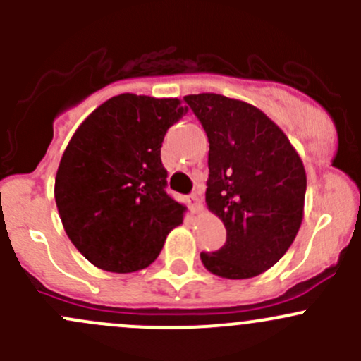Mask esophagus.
<instances>
[{
  "label": "esophagus",
  "mask_w": 361,
  "mask_h": 361,
  "mask_svg": "<svg viewBox=\"0 0 361 361\" xmlns=\"http://www.w3.org/2000/svg\"><path fill=\"white\" fill-rule=\"evenodd\" d=\"M187 204L188 207H190L194 213H199V211H202V199L199 197V194H190L187 197Z\"/></svg>",
  "instance_id": "1"
}]
</instances>
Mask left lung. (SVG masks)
<instances>
[{
    "label": "left lung",
    "mask_w": 361,
    "mask_h": 361,
    "mask_svg": "<svg viewBox=\"0 0 361 361\" xmlns=\"http://www.w3.org/2000/svg\"><path fill=\"white\" fill-rule=\"evenodd\" d=\"M185 101L209 141L207 209L227 228L225 245L201 253V260L220 278H255L288 251L300 228L304 164L286 134L253 104L213 92Z\"/></svg>",
    "instance_id": "1"
}]
</instances>
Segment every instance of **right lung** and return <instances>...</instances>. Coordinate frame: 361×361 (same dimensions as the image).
Instances as JSON below:
<instances>
[{
  "instance_id": "right-lung-1",
  "label": "right lung",
  "mask_w": 361,
  "mask_h": 361,
  "mask_svg": "<svg viewBox=\"0 0 361 361\" xmlns=\"http://www.w3.org/2000/svg\"><path fill=\"white\" fill-rule=\"evenodd\" d=\"M188 111L178 97L118 94L90 113L69 140L56 174L68 238L108 272L148 267L187 206L166 194L164 136Z\"/></svg>"
}]
</instances>
